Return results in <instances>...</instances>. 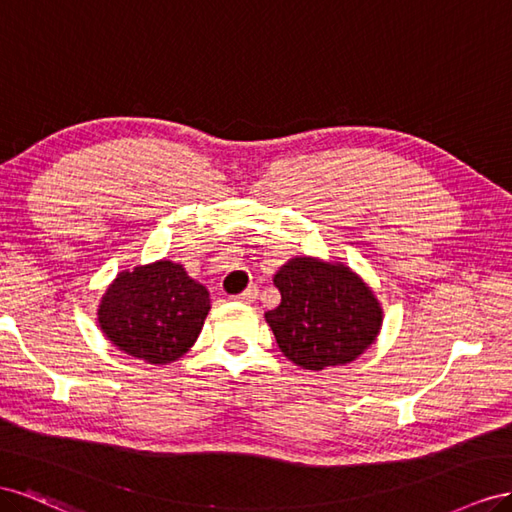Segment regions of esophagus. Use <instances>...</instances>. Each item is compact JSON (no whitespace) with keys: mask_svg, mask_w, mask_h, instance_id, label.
<instances>
[{"mask_svg":"<svg viewBox=\"0 0 512 512\" xmlns=\"http://www.w3.org/2000/svg\"><path fill=\"white\" fill-rule=\"evenodd\" d=\"M257 294H259V289L255 287V285H251V287H246L240 296H236L233 300H238V302H242V304H253L255 300H257Z\"/></svg>","mask_w":512,"mask_h":512,"instance_id":"obj_1","label":"esophagus"}]
</instances>
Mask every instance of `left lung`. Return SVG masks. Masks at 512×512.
Wrapping results in <instances>:
<instances>
[{
  "label": "left lung",
  "instance_id": "left-lung-1",
  "mask_svg": "<svg viewBox=\"0 0 512 512\" xmlns=\"http://www.w3.org/2000/svg\"><path fill=\"white\" fill-rule=\"evenodd\" d=\"M272 281L281 304L266 313V321L285 358L300 369L354 362L382 330V304L343 261L291 257Z\"/></svg>",
  "mask_w": 512,
  "mask_h": 512
}]
</instances>
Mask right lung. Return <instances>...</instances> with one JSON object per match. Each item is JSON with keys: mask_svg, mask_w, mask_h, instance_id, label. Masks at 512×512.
Returning a JSON list of instances; mask_svg holds the SVG:
<instances>
[{"mask_svg": "<svg viewBox=\"0 0 512 512\" xmlns=\"http://www.w3.org/2000/svg\"><path fill=\"white\" fill-rule=\"evenodd\" d=\"M210 313V291L182 264L158 259L122 270L98 304V326L120 352L148 364L182 358Z\"/></svg>", "mask_w": 512, "mask_h": 512, "instance_id": "obj_1", "label": "right lung"}]
</instances>
